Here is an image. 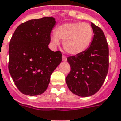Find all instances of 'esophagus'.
Wrapping results in <instances>:
<instances>
[{"instance_id": "esophagus-1", "label": "esophagus", "mask_w": 121, "mask_h": 121, "mask_svg": "<svg viewBox=\"0 0 121 121\" xmlns=\"http://www.w3.org/2000/svg\"><path fill=\"white\" fill-rule=\"evenodd\" d=\"M62 60H63V61H67V58L65 55L62 56Z\"/></svg>"}]
</instances>
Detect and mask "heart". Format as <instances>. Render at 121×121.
Returning <instances> with one entry per match:
<instances>
[{
	"mask_svg": "<svg viewBox=\"0 0 121 121\" xmlns=\"http://www.w3.org/2000/svg\"><path fill=\"white\" fill-rule=\"evenodd\" d=\"M55 35L51 40L59 44L60 40H63L65 51L71 55L80 54L86 51L92 43L94 30L88 23L81 22L64 23L58 25L54 30Z\"/></svg>",
	"mask_w": 121,
	"mask_h": 121,
	"instance_id": "heart-1",
	"label": "heart"
}]
</instances>
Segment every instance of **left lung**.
Returning <instances> with one entry per match:
<instances>
[{
  "instance_id": "8db88e82",
  "label": "left lung",
  "mask_w": 121,
  "mask_h": 121,
  "mask_svg": "<svg viewBox=\"0 0 121 121\" xmlns=\"http://www.w3.org/2000/svg\"><path fill=\"white\" fill-rule=\"evenodd\" d=\"M94 38L86 51L67 58L71 71L65 81L73 94L88 97L102 87L109 70V47L101 28L92 23Z\"/></svg>"
}]
</instances>
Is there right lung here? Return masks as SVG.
<instances>
[{"label": "right lung", "instance_id": "add662e5", "mask_svg": "<svg viewBox=\"0 0 121 121\" xmlns=\"http://www.w3.org/2000/svg\"><path fill=\"white\" fill-rule=\"evenodd\" d=\"M54 17L31 19L17 27L9 44L8 70L17 88L29 96L45 92L50 75L61 62V52L49 49Z\"/></svg>", "mask_w": 121, "mask_h": 121}]
</instances>
